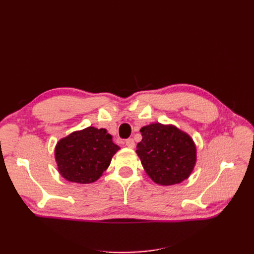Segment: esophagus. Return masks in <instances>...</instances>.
Here are the masks:
<instances>
[{
  "mask_svg": "<svg viewBox=\"0 0 254 254\" xmlns=\"http://www.w3.org/2000/svg\"><path fill=\"white\" fill-rule=\"evenodd\" d=\"M126 146L129 148H133L134 147V141L133 139H127L126 140Z\"/></svg>",
  "mask_w": 254,
  "mask_h": 254,
  "instance_id": "34e87169",
  "label": "esophagus"
}]
</instances>
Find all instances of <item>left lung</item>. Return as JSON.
Returning a JSON list of instances; mask_svg holds the SVG:
<instances>
[{
  "label": "left lung",
  "mask_w": 254,
  "mask_h": 254,
  "mask_svg": "<svg viewBox=\"0 0 254 254\" xmlns=\"http://www.w3.org/2000/svg\"><path fill=\"white\" fill-rule=\"evenodd\" d=\"M140 131L143 139L136 145V155L153 182L173 186L189 178L196 163V145L188 133L160 123Z\"/></svg>",
  "instance_id": "obj_1"
}]
</instances>
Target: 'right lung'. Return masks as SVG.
<instances>
[{
	"label": "right lung",
	"mask_w": 254,
	"mask_h": 254,
	"mask_svg": "<svg viewBox=\"0 0 254 254\" xmlns=\"http://www.w3.org/2000/svg\"><path fill=\"white\" fill-rule=\"evenodd\" d=\"M119 149L106 129L88 127L61 139L55 147V159L65 180L86 184L99 179Z\"/></svg>",
	"instance_id": "right-lung-1"
}]
</instances>
